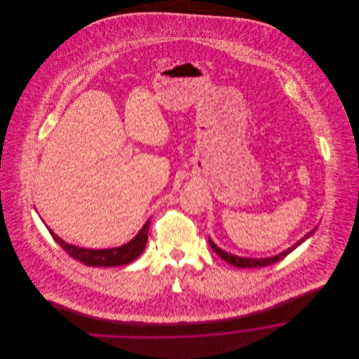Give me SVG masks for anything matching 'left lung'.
<instances>
[{"instance_id":"1","label":"left lung","mask_w":359,"mask_h":359,"mask_svg":"<svg viewBox=\"0 0 359 359\" xmlns=\"http://www.w3.org/2000/svg\"><path fill=\"white\" fill-rule=\"evenodd\" d=\"M315 229H316V228H313L311 232H308L307 235H306L303 239H300L296 245H293V246H292L290 249H287L286 252H283V253H280V255H278V256L268 257V258H245V257L233 256V255H229V253L224 252V250L219 249L218 246H215L211 239H208V243H210V246H211V249H212L214 253H217L218 256L221 257L222 259H225L226 262H229L231 265H235V266H239V268H259V266L272 265V264H275V262L283 259L289 253H292L297 246H300L306 239H308V238L315 232Z\"/></svg>"}]
</instances>
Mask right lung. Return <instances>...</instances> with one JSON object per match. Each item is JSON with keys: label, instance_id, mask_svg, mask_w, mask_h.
<instances>
[{"label": "right lung", "instance_id": "right-lung-1", "mask_svg": "<svg viewBox=\"0 0 359 359\" xmlns=\"http://www.w3.org/2000/svg\"><path fill=\"white\" fill-rule=\"evenodd\" d=\"M149 224L151 221L148 219L144 228L140 231V233L127 245L114 248V249H104V250H91V249H83L77 248L73 245H69L63 242L60 238H57L51 229V233L53 241L69 255L72 258L83 262L84 265L88 266H118V265H126L134 261L137 257L140 256L148 242V232H149Z\"/></svg>", "mask_w": 359, "mask_h": 359}]
</instances>
